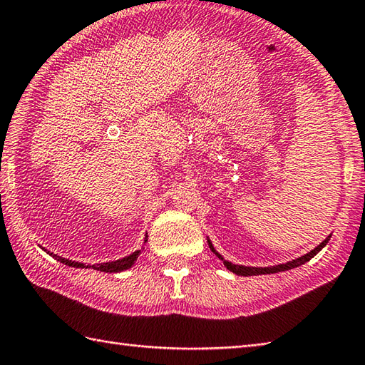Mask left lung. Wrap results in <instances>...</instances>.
I'll list each match as a JSON object with an SVG mask.
<instances>
[{
  "label": "left lung",
  "instance_id": "obj_1",
  "mask_svg": "<svg viewBox=\"0 0 365 365\" xmlns=\"http://www.w3.org/2000/svg\"><path fill=\"white\" fill-rule=\"evenodd\" d=\"M329 238H331V235H328L327 237V240H323V242L315 247V250H312L311 252H307V254H304V255H301V257H298V259H294V260H292V262H287V263H281V265H274V267H265V268H262V267H245V265H234V263H230V262H227V260H224L221 255L215 251V247H213V245H212V242L210 240H208V246H210V250L218 255V257L221 259V260H224V265H226V268L229 269V271H232V273H235V274H238V276H257V274H271V273H279V271H287V269H292V268H297V267H299V265H302V263H306V262H309L311 260L314 255H317L319 254L324 246H327V243L329 242Z\"/></svg>",
  "mask_w": 365,
  "mask_h": 365
}]
</instances>
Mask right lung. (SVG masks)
<instances>
[{
  "mask_svg": "<svg viewBox=\"0 0 365 365\" xmlns=\"http://www.w3.org/2000/svg\"><path fill=\"white\" fill-rule=\"evenodd\" d=\"M147 242V235L144 238V243ZM50 255H53L54 259H56L58 262L61 263H66L67 267H73V268H94L97 271H103V273H120V271L123 269H128L135 265V262L138 259V255L141 254V251H135L133 254L127 255V257L123 259H119V260H114V262H106V263H97V265H84V263H80V262H75V260H68V259H64V257H59V255L53 254V252H48Z\"/></svg>",
  "mask_w": 365,
  "mask_h": 365,
  "instance_id": "obj_1",
  "label": "right lung"
}]
</instances>
